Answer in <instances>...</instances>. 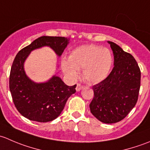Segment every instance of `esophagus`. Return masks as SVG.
<instances>
[{
	"mask_svg": "<svg viewBox=\"0 0 150 150\" xmlns=\"http://www.w3.org/2000/svg\"><path fill=\"white\" fill-rule=\"evenodd\" d=\"M83 88V86H82V85L81 84H77V86H76V91H81L82 89Z\"/></svg>",
	"mask_w": 150,
	"mask_h": 150,
	"instance_id": "1",
	"label": "esophagus"
}]
</instances>
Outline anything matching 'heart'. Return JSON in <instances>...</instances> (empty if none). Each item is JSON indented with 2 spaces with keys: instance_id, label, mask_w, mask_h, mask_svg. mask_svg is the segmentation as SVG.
I'll use <instances>...</instances> for the list:
<instances>
[{
  "instance_id": "1",
  "label": "heart",
  "mask_w": 150,
  "mask_h": 150,
  "mask_svg": "<svg viewBox=\"0 0 150 150\" xmlns=\"http://www.w3.org/2000/svg\"><path fill=\"white\" fill-rule=\"evenodd\" d=\"M113 64L111 51L107 48L87 45L75 48L68 60L62 59L63 72L72 79L78 76L83 69V79L91 83H97L107 78Z\"/></svg>"
}]
</instances>
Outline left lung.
Wrapping results in <instances>:
<instances>
[{
  "mask_svg": "<svg viewBox=\"0 0 150 150\" xmlns=\"http://www.w3.org/2000/svg\"><path fill=\"white\" fill-rule=\"evenodd\" d=\"M114 55V67L107 78L92 87L91 112L104 123L125 118L135 107L140 89L141 71L135 59L118 45L107 41Z\"/></svg>",
  "mask_w": 150,
  "mask_h": 150,
  "instance_id": "obj_1",
  "label": "left lung"
}]
</instances>
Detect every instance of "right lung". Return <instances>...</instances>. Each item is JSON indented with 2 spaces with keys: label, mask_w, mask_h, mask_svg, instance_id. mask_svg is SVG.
Masks as SVG:
<instances>
[{
  "label": "right lung",
  "mask_w": 150,
  "mask_h": 150,
  "mask_svg": "<svg viewBox=\"0 0 150 150\" xmlns=\"http://www.w3.org/2000/svg\"><path fill=\"white\" fill-rule=\"evenodd\" d=\"M69 40L64 37L42 36L16 54L11 69L9 88L16 108L29 120L46 122L57 118L68 98L76 91V85L67 86L56 75L46 82H34L25 73V62L31 51L44 46L50 47L58 57H61Z\"/></svg>",
  "instance_id": "right-lung-1"
}]
</instances>
